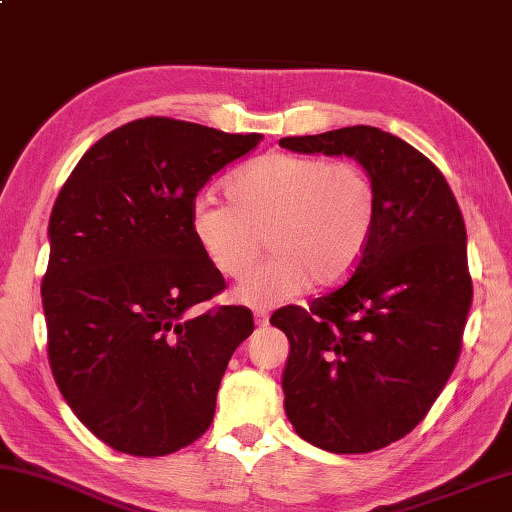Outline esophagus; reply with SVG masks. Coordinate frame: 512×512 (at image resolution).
<instances>
[{
    "instance_id": "1",
    "label": "esophagus",
    "mask_w": 512,
    "mask_h": 512,
    "mask_svg": "<svg viewBox=\"0 0 512 512\" xmlns=\"http://www.w3.org/2000/svg\"><path fill=\"white\" fill-rule=\"evenodd\" d=\"M254 321H256V326H267V321H270V310L258 308L254 312Z\"/></svg>"
}]
</instances>
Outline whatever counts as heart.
Instances as JSON below:
<instances>
[{
  "mask_svg": "<svg viewBox=\"0 0 512 512\" xmlns=\"http://www.w3.org/2000/svg\"><path fill=\"white\" fill-rule=\"evenodd\" d=\"M227 195L229 202L195 197L188 222L206 261L227 279H245L265 238L272 258L233 292L247 306L344 283L378 222V188L351 161L274 152L233 175Z\"/></svg>",
  "mask_w": 512,
  "mask_h": 512,
  "instance_id": "1",
  "label": "heart"
}]
</instances>
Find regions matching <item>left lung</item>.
Masks as SVG:
<instances>
[{
    "instance_id": "left-lung-1",
    "label": "left lung",
    "mask_w": 512,
    "mask_h": 512,
    "mask_svg": "<svg viewBox=\"0 0 512 512\" xmlns=\"http://www.w3.org/2000/svg\"><path fill=\"white\" fill-rule=\"evenodd\" d=\"M303 155L353 157L378 188V222L346 285L276 310L288 335L285 414L303 441L364 454L407 436L450 380L472 303L465 222L441 170L371 125L285 137Z\"/></svg>"
}]
</instances>
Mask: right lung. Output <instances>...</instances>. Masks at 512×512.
<instances>
[{
  "label": "right lung",
  "instance_id": "1",
  "mask_svg": "<svg viewBox=\"0 0 512 512\" xmlns=\"http://www.w3.org/2000/svg\"><path fill=\"white\" fill-rule=\"evenodd\" d=\"M261 139L148 116L98 139L58 193L42 279L49 364L80 423L114 450L173 454L211 425L254 317L193 310L227 283L188 213L211 175Z\"/></svg>",
  "mask_w": 512,
  "mask_h": 512
}]
</instances>
